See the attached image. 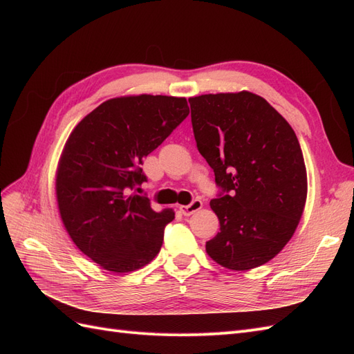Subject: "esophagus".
Here are the masks:
<instances>
[{"label":"esophagus","instance_id":"34e87169","mask_svg":"<svg viewBox=\"0 0 354 354\" xmlns=\"http://www.w3.org/2000/svg\"><path fill=\"white\" fill-rule=\"evenodd\" d=\"M202 205H203V203H202L201 199H194L189 203V205H181L180 212L183 214V216H192L194 212L199 211L202 208Z\"/></svg>","mask_w":354,"mask_h":354}]
</instances>
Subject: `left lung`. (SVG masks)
<instances>
[{
	"instance_id": "obj_1",
	"label": "left lung",
	"mask_w": 354,
	"mask_h": 354,
	"mask_svg": "<svg viewBox=\"0 0 354 354\" xmlns=\"http://www.w3.org/2000/svg\"><path fill=\"white\" fill-rule=\"evenodd\" d=\"M199 153L220 189L209 205L220 232L207 252L220 266L250 270L292 238L307 198L301 147L285 118L248 91L189 99Z\"/></svg>"
}]
</instances>
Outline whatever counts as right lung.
Returning a JSON list of instances; mask_svg holds the SVG:
<instances>
[{"label": "right lung", "mask_w": 354, "mask_h": 354, "mask_svg": "<svg viewBox=\"0 0 354 354\" xmlns=\"http://www.w3.org/2000/svg\"><path fill=\"white\" fill-rule=\"evenodd\" d=\"M187 115L183 97H118L95 108L69 136L56 178L62 221L75 245L103 269L134 272L162 246L174 211L156 212L131 190L147 181L143 159Z\"/></svg>", "instance_id": "right-lung-1"}]
</instances>
